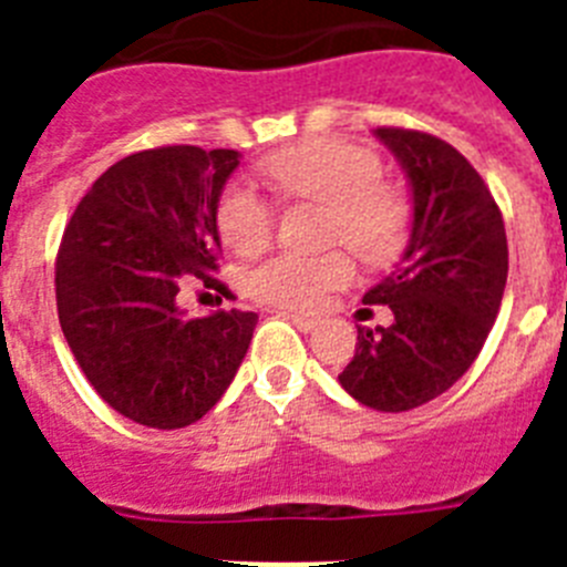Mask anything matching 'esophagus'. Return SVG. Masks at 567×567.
Segmentation results:
<instances>
[{"instance_id": "1", "label": "esophagus", "mask_w": 567, "mask_h": 567, "mask_svg": "<svg viewBox=\"0 0 567 567\" xmlns=\"http://www.w3.org/2000/svg\"><path fill=\"white\" fill-rule=\"evenodd\" d=\"M292 323L300 329V332H307V334L315 332V329L320 327L318 318H307V315H298V312L292 315Z\"/></svg>"}]
</instances>
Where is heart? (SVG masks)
<instances>
[{"label": "heart", "mask_w": 567, "mask_h": 567, "mask_svg": "<svg viewBox=\"0 0 567 567\" xmlns=\"http://www.w3.org/2000/svg\"><path fill=\"white\" fill-rule=\"evenodd\" d=\"M264 173L287 198L329 207V240L346 244L365 264H389L405 247L412 209L398 187L383 182V162L372 150L343 138H312L275 153ZM272 227V204L264 195L240 182L224 189L218 229L229 249L258 252ZM352 278L354 264L346 252H278L247 269L244 289L260 303L307 312Z\"/></svg>", "instance_id": "heart-1"}]
</instances>
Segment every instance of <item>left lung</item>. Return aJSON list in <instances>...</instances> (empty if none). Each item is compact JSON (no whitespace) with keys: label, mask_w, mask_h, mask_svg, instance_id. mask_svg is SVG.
Wrapping results in <instances>:
<instances>
[{"label":"left lung","mask_w":567,"mask_h":567,"mask_svg":"<svg viewBox=\"0 0 567 567\" xmlns=\"http://www.w3.org/2000/svg\"><path fill=\"white\" fill-rule=\"evenodd\" d=\"M414 198L412 238L363 303L392 309V327H358L338 374L358 403L409 412L452 389L477 360L508 278L503 213L463 153L432 133L378 127Z\"/></svg>","instance_id":"left-lung-1"}]
</instances>
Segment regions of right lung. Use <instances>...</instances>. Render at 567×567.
<instances>
[{
	"label": "right lung",
	"mask_w": 567,
	"mask_h": 567,
	"mask_svg": "<svg viewBox=\"0 0 567 567\" xmlns=\"http://www.w3.org/2000/svg\"><path fill=\"white\" fill-rule=\"evenodd\" d=\"M235 150L155 147L115 162L87 189L56 255V309L84 378L150 429L202 420L247 354L255 312L184 318L178 292L207 287L221 260L218 198Z\"/></svg>",
	"instance_id": "add662e5"
}]
</instances>
